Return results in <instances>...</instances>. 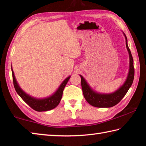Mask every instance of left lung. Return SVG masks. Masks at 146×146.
I'll return each instance as SVG.
<instances>
[{"label": "left lung", "mask_w": 146, "mask_h": 146, "mask_svg": "<svg viewBox=\"0 0 146 146\" xmlns=\"http://www.w3.org/2000/svg\"><path fill=\"white\" fill-rule=\"evenodd\" d=\"M124 34L125 38V44L129 54V70L125 81L115 92L109 94H103L98 92L92 89L87 82L86 79L80 75L81 77V86L83 94L86 100L89 104L96 108H111L115 106L124 98L128 90L131 87L134 77V61L131 50L127 44V39L125 34Z\"/></svg>", "instance_id": "8db88e82"}]
</instances>
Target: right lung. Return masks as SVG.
Masks as SVG:
<instances>
[{
    "instance_id": "right-lung-1",
    "label": "right lung",
    "mask_w": 146,
    "mask_h": 146,
    "mask_svg": "<svg viewBox=\"0 0 146 146\" xmlns=\"http://www.w3.org/2000/svg\"><path fill=\"white\" fill-rule=\"evenodd\" d=\"M12 72V78H13V83H14V88L16 92L20 96L21 98L24 100L25 102H26L27 104L31 107V108L38 112H42L50 111L54 109L55 108L59 105V104L62 99L63 90L65 86L69 80L70 76H69L65 79L62 83L60 84L59 88L53 94L42 99H38L33 98L30 95L27 94L25 93L23 90H22L19 85L18 84L17 80L15 79L14 76V71H13L12 67H11Z\"/></svg>"
}]
</instances>
